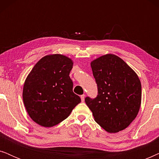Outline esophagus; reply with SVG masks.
Returning a JSON list of instances; mask_svg holds the SVG:
<instances>
[{"label": "esophagus", "instance_id": "34e87169", "mask_svg": "<svg viewBox=\"0 0 159 159\" xmlns=\"http://www.w3.org/2000/svg\"><path fill=\"white\" fill-rule=\"evenodd\" d=\"M80 98H81V100H82V101L83 102V101H84V98H85V95H84V94H83V95H82L81 96H80Z\"/></svg>", "mask_w": 159, "mask_h": 159}]
</instances>
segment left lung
<instances>
[{
  "label": "left lung",
  "instance_id": "left-lung-1",
  "mask_svg": "<svg viewBox=\"0 0 159 159\" xmlns=\"http://www.w3.org/2000/svg\"><path fill=\"white\" fill-rule=\"evenodd\" d=\"M98 86L95 98L84 101L95 121L110 133L125 129L135 119L141 104V83L137 74L114 54L91 62Z\"/></svg>",
  "mask_w": 159,
  "mask_h": 159
}]
</instances>
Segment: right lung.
I'll use <instances>...</instances> for the list:
<instances>
[{
	"mask_svg": "<svg viewBox=\"0 0 159 159\" xmlns=\"http://www.w3.org/2000/svg\"><path fill=\"white\" fill-rule=\"evenodd\" d=\"M71 59L61 54L45 56L34 65L23 88V101L32 120L53 127L71 114L81 99L73 93L69 77Z\"/></svg>",
	"mask_w": 159,
	"mask_h": 159,
	"instance_id": "add662e5",
	"label": "right lung"
}]
</instances>
